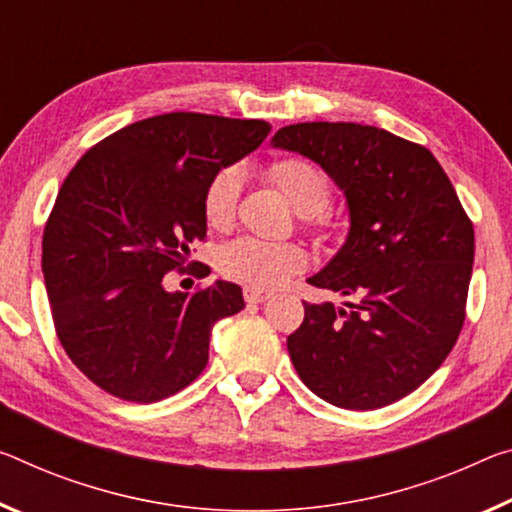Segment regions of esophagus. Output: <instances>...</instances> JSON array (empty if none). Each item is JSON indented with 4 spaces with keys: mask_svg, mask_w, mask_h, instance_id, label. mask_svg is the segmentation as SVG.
<instances>
[{
    "mask_svg": "<svg viewBox=\"0 0 512 512\" xmlns=\"http://www.w3.org/2000/svg\"><path fill=\"white\" fill-rule=\"evenodd\" d=\"M243 298H246V303L250 305H257V303H264V300L271 298V291H262V289H243Z\"/></svg>",
    "mask_w": 512,
    "mask_h": 512,
    "instance_id": "esophagus-1",
    "label": "esophagus"
}]
</instances>
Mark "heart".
<instances>
[{"instance_id":"obj_1","label":"heart","mask_w":512,"mask_h":512,"mask_svg":"<svg viewBox=\"0 0 512 512\" xmlns=\"http://www.w3.org/2000/svg\"><path fill=\"white\" fill-rule=\"evenodd\" d=\"M269 177L294 207V212L314 227H330V216L323 212L330 198L328 175L310 159L285 157L269 166ZM241 193V173L234 166L221 168L209 180L202 198L205 221L214 230H227L237 214ZM303 248L289 241H262L239 237L218 250V271L223 278L246 285L248 289H273L291 275L305 269Z\"/></svg>"}]
</instances>
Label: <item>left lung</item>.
Returning a JSON list of instances; mask_svg holds the SVG:
<instances>
[{
  "label": "left lung",
  "mask_w": 512,
  "mask_h": 512,
  "mask_svg": "<svg viewBox=\"0 0 512 512\" xmlns=\"http://www.w3.org/2000/svg\"><path fill=\"white\" fill-rule=\"evenodd\" d=\"M273 145L312 159L344 191L351 230L310 285L346 307L305 305L291 362L337 408L376 410L426 383L465 323L474 225L431 150L358 123L282 127Z\"/></svg>",
  "instance_id": "obj_1"
}]
</instances>
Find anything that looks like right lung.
I'll list each match as a JSON object with an SVG mask.
<instances>
[{
	"instance_id": "1",
	"label": "right lung",
	"mask_w": 512,
	"mask_h": 512,
	"mask_svg": "<svg viewBox=\"0 0 512 512\" xmlns=\"http://www.w3.org/2000/svg\"><path fill=\"white\" fill-rule=\"evenodd\" d=\"M269 132L264 120L161 113L113 132L68 173L43 232L45 287L63 351L107 394H177L207 367L214 323L243 310L232 282L170 294L164 275L196 264L209 180Z\"/></svg>"
}]
</instances>
